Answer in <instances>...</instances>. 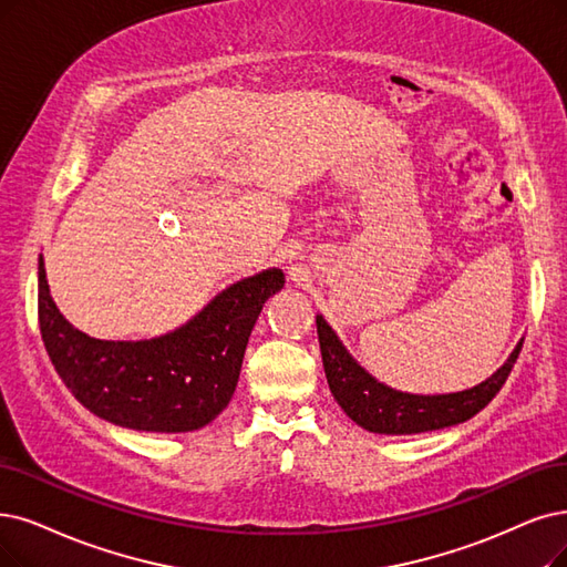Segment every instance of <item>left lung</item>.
I'll return each instance as SVG.
<instances>
[{
	"instance_id": "1",
	"label": "left lung",
	"mask_w": 567,
	"mask_h": 567,
	"mask_svg": "<svg viewBox=\"0 0 567 567\" xmlns=\"http://www.w3.org/2000/svg\"><path fill=\"white\" fill-rule=\"evenodd\" d=\"M316 332L323 355V368L328 386L342 406L344 414L360 427L377 435H416L458 425L497 395L507 381L514 362L524 347V339L509 353V358L488 379L465 391L440 393V395H416L395 391L386 383L374 379L360 362L347 351L342 339L328 326L321 313H316Z\"/></svg>"
}]
</instances>
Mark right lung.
<instances>
[{"instance_id":"right-lung-1","label":"right lung","mask_w":567,"mask_h":567,"mask_svg":"<svg viewBox=\"0 0 567 567\" xmlns=\"http://www.w3.org/2000/svg\"><path fill=\"white\" fill-rule=\"evenodd\" d=\"M286 284L279 267L246 277L181 328L140 339H95L60 313L39 256V326L64 386L95 416L144 433H190L228 406L248 337Z\"/></svg>"}]
</instances>
